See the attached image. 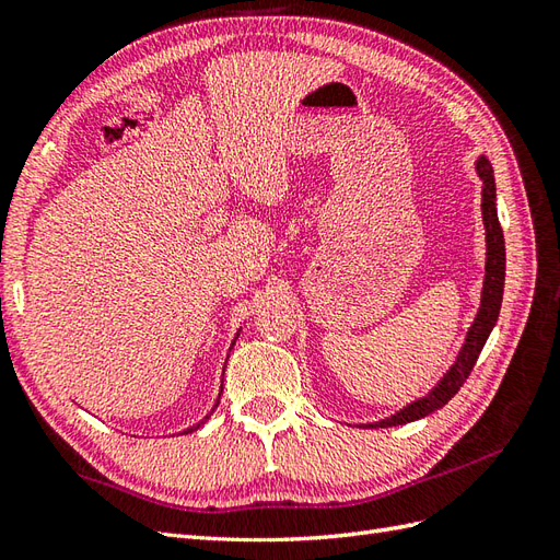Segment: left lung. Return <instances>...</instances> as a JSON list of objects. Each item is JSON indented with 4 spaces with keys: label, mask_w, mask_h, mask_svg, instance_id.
I'll return each instance as SVG.
<instances>
[{
    "label": "left lung",
    "mask_w": 560,
    "mask_h": 560,
    "mask_svg": "<svg viewBox=\"0 0 560 560\" xmlns=\"http://www.w3.org/2000/svg\"><path fill=\"white\" fill-rule=\"evenodd\" d=\"M478 175L482 179V220H485V229H487V265H485V289H482V305L476 322H472L468 338L464 342L462 354L456 357L454 366L447 371L438 388L421 397L419 402H411L409 407H405L402 411H397L395 417L385 419L381 423V428L388 425H402L409 421H417L433 413L435 409L444 407L450 399L462 390V385L466 383V378L470 376L472 366L478 362V354L485 346L487 336H490L492 326L497 324L499 310H501V298H504V277H506V246H504V232H501V224L497 218V189H494V175H492V165L480 158L478 161Z\"/></svg>",
    "instance_id": "left-lung-1"
}]
</instances>
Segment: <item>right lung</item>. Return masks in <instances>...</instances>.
<instances>
[{
	"mask_svg": "<svg viewBox=\"0 0 560 560\" xmlns=\"http://www.w3.org/2000/svg\"><path fill=\"white\" fill-rule=\"evenodd\" d=\"M218 405H220V402H218ZM198 425H200V423H198ZM198 425H194V428H189V430H186V433H191V430H196V428H198Z\"/></svg>",
	"mask_w": 560,
	"mask_h": 560,
	"instance_id": "right-lung-1",
	"label": "right lung"
}]
</instances>
